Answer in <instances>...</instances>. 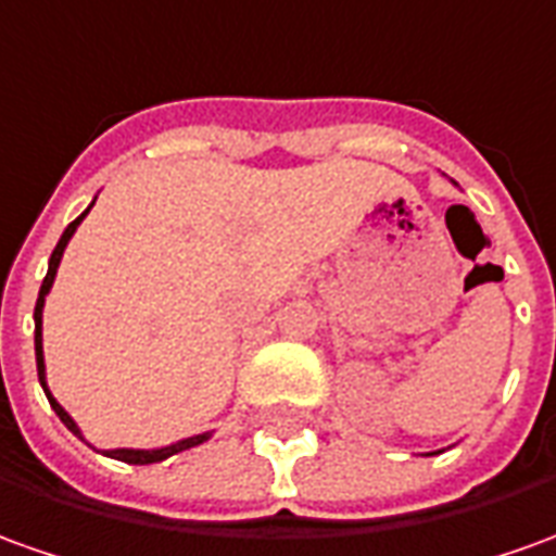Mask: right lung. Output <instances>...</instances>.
<instances>
[{
    "label": "right lung",
    "instance_id": "obj_1",
    "mask_svg": "<svg viewBox=\"0 0 556 556\" xmlns=\"http://www.w3.org/2000/svg\"><path fill=\"white\" fill-rule=\"evenodd\" d=\"M90 206H93V203H90ZM90 206L85 210V213L78 215L75 222H72L70 228L63 230L60 243H56L54 252H51V262H48V274H45V279H41L39 301H36V313H33V319H36V368H39V383H41V389H45V395H48L51 407H54L56 417L63 420V426L70 429L72 435H78L81 441H85V435H81L78 422L72 420L70 414L63 410V405H60L54 395H51V389H48V380H45V353H41V309H45V298H48L51 286H54L56 267H60V258H63V252H66V243L72 240L75 228H78V225L85 222V215L90 213ZM206 438H210V432H203V435H194V438H182V441H176V444H167V447H154V451H134V447H118V451H103V453H105V456H112V459H121V463H130V466H151V463H161V459H167V456H173V453H182V451H188V447H198V444H203Z\"/></svg>",
    "mask_w": 556,
    "mask_h": 556
}]
</instances>
